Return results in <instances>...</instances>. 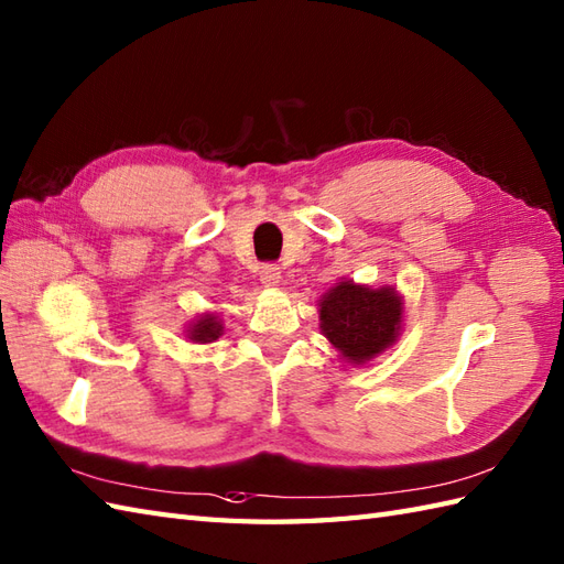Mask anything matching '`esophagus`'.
<instances>
[{"label": "esophagus", "mask_w": 564, "mask_h": 564, "mask_svg": "<svg viewBox=\"0 0 564 564\" xmlns=\"http://www.w3.org/2000/svg\"><path fill=\"white\" fill-rule=\"evenodd\" d=\"M259 281L264 283V285H269V288L279 285V283H281V269H279V267H273V264L261 267V271H259Z\"/></svg>", "instance_id": "obj_1"}]
</instances>
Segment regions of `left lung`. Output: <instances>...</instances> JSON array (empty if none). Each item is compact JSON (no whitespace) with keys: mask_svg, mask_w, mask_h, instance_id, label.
I'll return each mask as SVG.
<instances>
[{"mask_svg":"<svg viewBox=\"0 0 564 564\" xmlns=\"http://www.w3.org/2000/svg\"><path fill=\"white\" fill-rule=\"evenodd\" d=\"M319 332L348 365H368L399 341L403 295L394 285L341 279L317 300Z\"/></svg>","mask_w":564,"mask_h":564,"instance_id":"obj_1","label":"left lung"}]
</instances>
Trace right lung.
<instances>
[{
	"mask_svg": "<svg viewBox=\"0 0 564 564\" xmlns=\"http://www.w3.org/2000/svg\"><path fill=\"white\" fill-rule=\"evenodd\" d=\"M187 341L192 344H214L223 336V319L218 312H202L187 324Z\"/></svg>",
	"mask_w": 564,
	"mask_h": 564,
	"instance_id": "1",
	"label": "right lung"
}]
</instances>
